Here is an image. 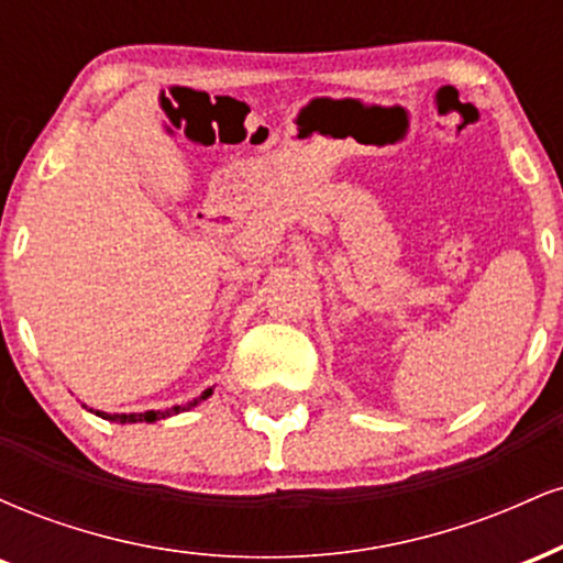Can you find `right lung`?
I'll list each match as a JSON object with an SVG mask.
<instances>
[{
  "instance_id": "add662e5",
  "label": "right lung",
  "mask_w": 563,
  "mask_h": 563,
  "mask_svg": "<svg viewBox=\"0 0 563 563\" xmlns=\"http://www.w3.org/2000/svg\"><path fill=\"white\" fill-rule=\"evenodd\" d=\"M211 391L214 389H206L203 394H200V397H196L192 399V402H187V405H174V407H169V410H147V412H102V410H92L95 416H100V418H106V421H113V423H153V421H161V418H169V416H177V412H183V410H190V407H196L198 402H203V399H209L211 397ZM81 407H87V405H81Z\"/></svg>"
}]
</instances>
